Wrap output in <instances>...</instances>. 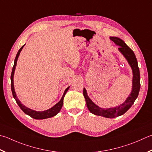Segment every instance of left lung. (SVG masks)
<instances>
[{
  "label": "left lung",
  "mask_w": 152,
  "mask_h": 152,
  "mask_svg": "<svg viewBox=\"0 0 152 152\" xmlns=\"http://www.w3.org/2000/svg\"><path fill=\"white\" fill-rule=\"evenodd\" d=\"M110 38L115 45L119 46L118 50L126 58L127 61L128 62L129 66L132 68V72H133V79H132V89L130 94L126 98V101L123 104H120V106L107 109L102 108L94 103L91 100V99L88 97L86 90L85 88H84L83 94L86 102L88 108L92 114L107 118H114L122 115L124 113H126L130 108L135 100H136L140 89V74L136 57L135 56L133 50L129 46H127L126 43L120 38L112 37Z\"/></svg>",
  "instance_id": "8db88e82"
}]
</instances>
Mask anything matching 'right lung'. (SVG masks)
<instances>
[{
  "instance_id": "add662e5",
  "label": "right lung",
  "mask_w": 152,
  "mask_h": 152,
  "mask_svg": "<svg viewBox=\"0 0 152 152\" xmlns=\"http://www.w3.org/2000/svg\"><path fill=\"white\" fill-rule=\"evenodd\" d=\"M24 45H23L20 49H19L18 53H17V54H16V58L15 59V63H14V66H13V68H12V73H11V76H10L11 90H12L13 97H14V98L15 99L16 103H17V104L18 105V106L20 107V109L23 110V111L24 113H25L26 114L30 115V116L32 117V118H34V119H37V120H43V119H46V118H52V117L54 116V115H56L58 114V113L60 111V110H61L62 107L63 106V100H64V96L66 94V93L67 92V91L68 90L70 86L68 87L65 90L64 92V94H63L61 100H60L56 104H55L53 107H52L51 108H50L47 110H45V111H42V112L35 111V110L30 109V108H28V107H27L25 106H24V105L20 102V101L18 100L17 96H16L15 90V87H14L13 78H14V74H15V68H16V62H17L18 58L19 56V55H20V52L22 50V49L23 48Z\"/></svg>"
}]
</instances>
